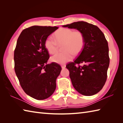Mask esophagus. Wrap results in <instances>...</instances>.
Listing matches in <instances>:
<instances>
[{
  "label": "esophagus",
  "instance_id": "esophagus-1",
  "mask_svg": "<svg viewBox=\"0 0 123 123\" xmlns=\"http://www.w3.org/2000/svg\"><path fill=\"white\" fill-rule=\"evenodd\" d=\"M66 66L65 64H63V65H61V68H62V69H64L65 68H66Z\"/></svg>",
  "mask_w": 123,
  "mask_h": 123
}]
</instances>
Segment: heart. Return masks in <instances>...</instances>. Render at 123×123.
I'll use <instances>...</instances> for the list:
<instances>
[{
	"label": "heart",
	"instance_id": "b5f03b06",
	"mask_svg": "<svg viewBox=\"0 0 123 123\" xmlns=\"http://www.w3.org/2000/svg\"><path fill=\"white\" fill-rule=\"evenodd\" d=\"M55 41L51 37H48L44 42V46L49 53L53 54L58 49V45L62 46V53H57L51 57V61L54 63L63 64L72 60L74 54L80 53L84 45V37L79 31H73L66 28H60L54 34Z\"/></svg>",
	"mask_w": 123,
	"mask_h": 123
}]
</instances>
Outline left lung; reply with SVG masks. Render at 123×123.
<instances>
[{
    "instance_id": "obj_1",
    "label": "left lung",
    "mask_w": 123,
    "mask_h": 123,
    "mask_svg": "<svg viewBox=\"0 0 123 123\" xmlns=\"http://www.w3.org/2000/svg\"><path fill=\"white\" fill-rule=\"evenodd\" d=\"M63 27L79 31L84 37V45L79 55L66 66L72 85L81 95H95L103 88L107 77L109 57L105 36L97 26L83 21ZM80 64L83 65L81 66Z\"/></svg>"
}]
</instances>
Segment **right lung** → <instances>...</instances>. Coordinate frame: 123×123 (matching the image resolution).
<instances>
[{
    "mask_svg": "<svg viewBox=\"0 0 123 123\" xmlns=\"http://www.w3.org/2000/svg\"><path fill=\"white\" fill-rule=\"evenodd\" d=\"M58 27L33 26L20 33L14 51L15 71L24 92L43 100L56 89V79L62 68L57 63L47 64L49 55L44 42Z\"/></svg>",
    "mask_w": 123,
    "mask_h": 123,
    "instance_id": "obj_1",
    "label": "right lung"
}]
</instances>
